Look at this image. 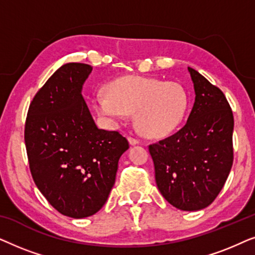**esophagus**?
I'll use <instances>...</instances> for the list:
<instances>
[{
    "instance_id": "obj_1",
    "label": "esophagus",
    "mask_w": 255,
    "mask_h": 255,
    "mask_svg": "<svg viewBox=\"0 0 255 255\" xmlns=\"http://www.w3.org/2000/svg\"><path fill=\"white\" fill-rule=\"evenodd\" d=\"M128 141H130L131 145H137V144H139L138 139H135V138H133V137H128Z\"/></svg>"
}]
</instances>
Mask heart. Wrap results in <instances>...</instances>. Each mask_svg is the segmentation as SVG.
I'll use <instances>...</instances> for the list:
<instances>
[{
	"label": "heart",
	"mask_w": 255,
	"mask_h": 255,
	"mask_svg": "<svg viewBox=\"0 0 255 255\" xmlns=\"http://www.w3.org/2000/svg\"><path fill=\"white\" fill-rule=\"evenodd\" d=\"M96 113L118 121L135 113V125L148 137L168 134L182 123L188 110L187 92L180 83L154 78L125 76L99 90L93 100Z\"/></svg>",
	"instance_id": "b5f03b06"
}]
</instances>
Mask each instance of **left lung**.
Masks as SVG:
<instances>
[{"label":"left lung","mask_w":255,"mask_h":255,"mask_svg":"<svg viewBox=\"0 0 255 255\" xmlns=\"http://www.w3.org/2000/svg\"><path fill=\"white\" fill-rule=\"evenodd\" d=\"M195 102L176 133L148 146L155 182L166 201L180 210L197 211L221 193L233 162V114L218 87L188 67Z\"/></svg>","instance_id":"1"}]
</instances>
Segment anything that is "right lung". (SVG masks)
Returning a JSON list of instances; mask_svg holds the SVG:
<instances>
[{"label":"right lung","mask_w":255,"mask_h":255,"mask_svg":"<svg viewBox=\"0 0 255 255\" xmlns=\"http://www.w3.org/2000/svg\"><path fill=\"white\" fill-rule=\"evenodd\" d=\"M92 71L79 62L61 66L33 97L24 130L34 183L55 210L72 218L103 207L128 148L127 138L99 128L90 115L81 92Z\"/></svg>","instance_id":"obj_1"}]
</instances>
